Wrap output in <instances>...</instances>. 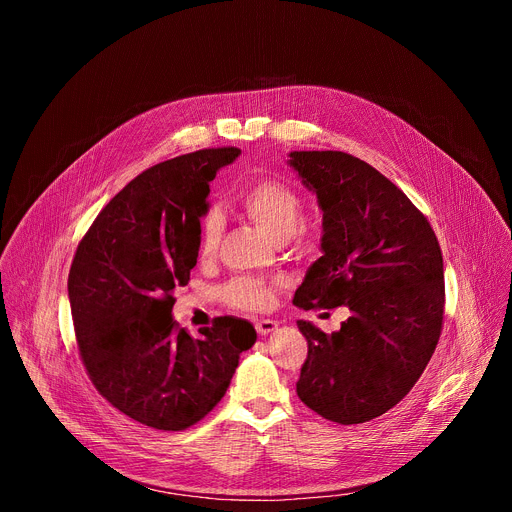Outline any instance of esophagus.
Returning a JSON list of instances; mask_svg holds the SVG:
<instances>
[{
	"instance_id": "34e87169",
	"label": "esophagus",
	"mask_w": 512,
	"mask_h": 512,
	"mask_svg": "<svg viewBox=\"0 0 512 512\" xmlns=\"http://www.w3.org/2000/svg\"><path fill=\"white\" fill-rule=\"evenodd\" d=\"M277 326H279V324H277L275 320H257V322H255V330H257L261 336H267V334L275 332Z\"/></svg>"
}]
</instances>
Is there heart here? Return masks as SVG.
<instances>
[{
  "mask_svg": "<svg viewBox=\"0 0 512 512\" xmlns=\"http://www.w3.org/2000/svg\"><path fill=\"white\" fill-rule=\"evenodd\" d=\"M239 206L271 241H294L300 249L312 245L314 231L306 223H300L304 204L300 194L291 186L271 178L259 180L241 192ZM221 237V216L216 212H206L198 223V257L202 261L216 255ZM223 298L237 310L261 312L273 304L275 285L261 277H237L223 287Z\"/></svg>",
  "mask_w": 512,
  "mask_h": 512,
  "instance_id": "heart-1",
  "label": "heart"
}]
</instances>
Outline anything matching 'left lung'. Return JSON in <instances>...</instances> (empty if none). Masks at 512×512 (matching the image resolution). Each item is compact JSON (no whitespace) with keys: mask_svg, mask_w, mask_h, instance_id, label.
Masks as SVG:
<instances>
[{"mask_svg":"<svg viewBox=\"0 0 512 512\" xmlns=\"http://www.w3.org/2000/svg\"><path fill=\"white\" fill-rule=\"evenodd\" d=\"M289 158L324 212V255L308 269L294 304L350 310L332 334L298 320L308 340L298 397L342 425L371 421L411 391L440 340L442 249L403 190L367 162L344 152Z\"/></svg>","mask_w":512,"mask_h":512,"instance_id":"left-lung-1","label":"left lung"}]
</instances>
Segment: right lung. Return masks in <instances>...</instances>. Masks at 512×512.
Masks as SVG:
<instances>
[{"instance_id": "obj_1", "label": "right lung", "mask_w": 512, "mask_h": 512, "mask_svg": "<svg viewBox=\"0 0 512 512\" xmlns=\"http://www.w3.org/2000/svg\"><path fill=\"white\" fill-rule=\"evenodd\" d=\"M212 148L133 178L99 212L68 273L81 358L95 389L127 417L164 431L198 423L231 385L255 328L223 316L192 338L172 318L190 281L208 182L239 158Z\"/></svg>"}]
</instances>
